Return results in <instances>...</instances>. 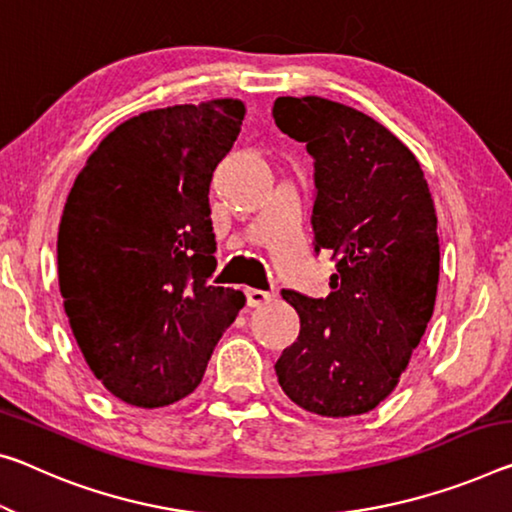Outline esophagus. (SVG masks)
<instances>
[{
  "instance_id": "esophagus-1",
  "label": "esophagus",
  "mask_w": 512,
  "mask_h": 512,
  "mask_svg": "<svg viewBox=\"0 0 512 512\" xmlns=\"http://www.w3.org/2000/svg\"><path fill=\"white\" fill-rule=\"evenodd\" d=\"M246 298L250 307H262L266 303H271L273 294L271 291H262V289H246Z\"/></svg>"
}]
</instances>
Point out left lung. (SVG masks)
<instances>
[{
    "label": "left lung",
    "mask_w": 512,
    "mask_h": 512,
    "mask_svg": "<svg viewBox=\"0 0 512 512\" xmlns=\"http://www.w3.org/2000/svg\"><path fill=\"white\" fill-rule=\"evenodd\" d=\"M280 132L314 161V250H330V294L282 289L300 335L275 362L291 401L321 417L385 401L433 316L437 216L424 170L376 120L326 97H278Z\"/></svg>",
    "instance_id": "1"
}]
</instances>
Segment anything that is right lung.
Here are the masks:
<instances>
[{
  "mask_svg": "<svg viewBox=\"0 0 512 512\" xmlns=\"http://www.w3.org/2000/svg\"><path fill=\"white\" fill-rule=\"evenodd\" d=\"M239 100L175 104L125 120L81 168L56 262L72 335L95 378L139 408L200 385L246 296L209 285V184L241 132Z\"/></svg>",
  "mask_w": 512,
  "mask_h": 512,
  "instance_id": "obj_1",
  "label": "right lung"
}]
</instances>
